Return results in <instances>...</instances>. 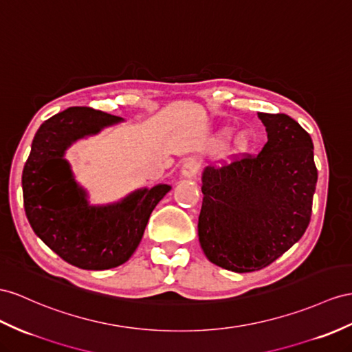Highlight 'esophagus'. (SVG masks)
<instances>
[{
  "mask_svg": "<svg viewBox=\"0 0 352 352\" xmlns=\"http://www.w3.org/2000/svg\"><path fill=\"white\" fill-rule=\"evenodd\" d=\"M197 169H199V165H197V162L193 159H188L186 160L183 166H182V175L184 178H193L197 174Z\"/></svg>",
  "mask_w": 352,
  "mask_h": 352,
  "instance_id": "1",
  "label": "esophagus"
}]
</instances>
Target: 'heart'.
Masks as SVG:
<instances>
[{"instance_id": "1", "label": "heart", "mask_w": 352, "mask_h": 352, "mask_svg": "<svg viewBox=\"0 0 352 352\" xmlns=\"http://www.w3.org/2000/svg\"><path fill=\"white\" fill-rule=\"evenodd\" d=\"M230 129L229 128H221L220 131H217V133L214 135V144L215 146H224L230 138ZM251 146V135L248 131H241L236 133L235 140H233V151L235 153H244L250 148Z\"/></svg>"}]
</instances>
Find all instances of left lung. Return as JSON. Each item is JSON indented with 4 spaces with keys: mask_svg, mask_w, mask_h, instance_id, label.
<instances>
[{
    "mask_svg": "<svg viewBox=\"0 0 352 352\" xmlns=\"http://www.w3.org/2000/svg\"><path fill=\"white\" fill-rule=\"evenodd\" d=\"M257 116L267 132L262 151L202 173L201 247L238 274L269 266L303 236L318 178L309 133L287 114Z\"/></svg>",
    "mask_w": 352,
    "mask_h": 352,
    "instance_id": "1",
    "label": "left lung"
}]
</instances>
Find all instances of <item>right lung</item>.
<instances>
[{"label": "right lung", "instance_id": "obj_1", "mask_svg": "<svg viewBox=\"0 0 352 352\" xmlns=\"http://www.w3.org/2000/svg\"><path fill=\"white\" fill-rule=\"evenodd\" d=\"M123 122L89 107H71L35 133L22 174L25 212L32 230L69 265L104 270L128 262L140 245L151 211L169 184L142 187L119 202L90 205L65 159L78 140Z\"/></svg>", "mask_w": 352, "mask_h": 352}]
</instances>
